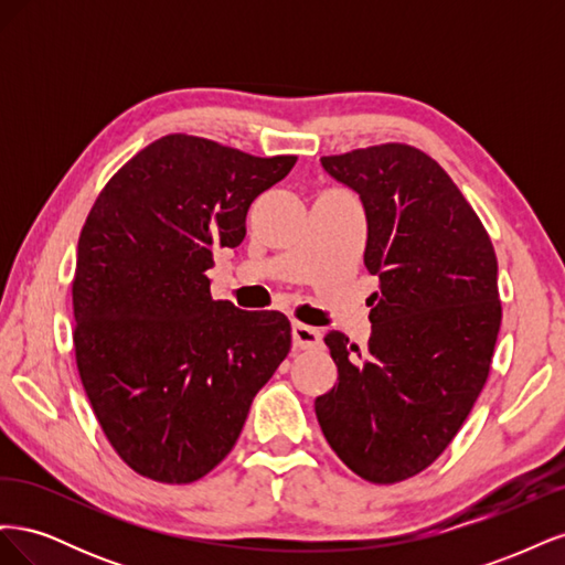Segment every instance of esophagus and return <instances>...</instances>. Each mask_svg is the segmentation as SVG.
<instances>
[{"label": "esophagus", "instance_id": "34e87169", "mask_svg": "<svg viewBox=\"0 0 565 565\" xmlns=\"http://www.w3.org/2000/svg\"><path fill=\"white\" fill-rule=\"evenodd\" d=\"M292 341L297 349H318L322 344V337H320V330L311 328V324L295 322L292 324Z\"/></svg>", "mask_w": 565, "mask_h": 565}]
</instances>
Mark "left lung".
Segmentation results:
<instances>
[{"label":"left lung","mask_w":565,"mask_h":565,"mask_svg":"<svg viewBox=\"0 0 565 565\" xmlns=\"http://www.w3.org/2000/svg\"><path fill=\"white\" fill-rule=\"evenodd\" d=\"M361 195L370 297L367 349L330 330L339 382L316 398L330 448L370 483H398L450 446L481 393L502 322L498 256L436 160L384 143L320 160Z\"/></svg>","instance_id":"left-lung-1"}]
</instances>
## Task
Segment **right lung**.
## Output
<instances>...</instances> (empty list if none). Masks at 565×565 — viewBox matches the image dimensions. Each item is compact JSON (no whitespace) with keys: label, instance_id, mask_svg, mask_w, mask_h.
<instances>
[{"label":"right lung","instance_id":"add662e5","mask_svg":"<svg viewBox=\"0 0 565 565\" xmlns=\"http://www.w3.org/2000/svg\"><path fill=\"white\" fill-rule=\"evenodd\" d=\"M295 162L169 134L96 198L77 243L75 358L100 429L136 473H210L289 353V320L214 301L207 270Z\"/></svg>","mask_w":565,"mask_h":565}]
</instances>
